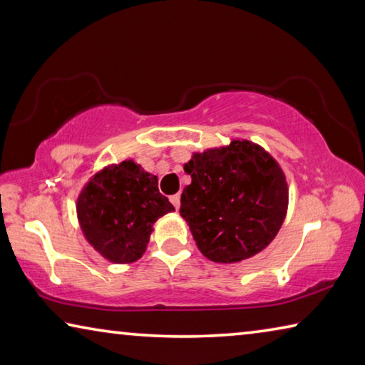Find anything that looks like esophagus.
Segmentation results:
<instances>
[{
	"label": "esophagus",
	"instance_id": "obj_1",
	"mask_svg": "<svg viewBox=\"0 0 365 365\" xmlns=\"http://www.w3.org/2000/svg\"><path fill=\"white\" fill-rule=\"evenodd\" d=\"M170 202H172V205H174V207H175V209L180 207V195H174V196H170Z\"/></svg>",
	"mask_w": 365,
	"mask_h": 365
}]
</instances>
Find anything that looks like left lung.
<instances>
[{
	"mask_svg": "<svg viewBox=\"0 0 365 365\" xmlns=\"http://www.w3.org/2000/svg\"><path fill=\"white\" fill-rule=\"evenodd\" d=\"M183 169L180 215L196 246L220 264L250 259L269 246L285 220L288 185L270 154L248 140L195 153Z\"/></svg>",
	"mask_w": 365,
	"mask_h": 365,
	"instance_id": "1",
	"label": "left lung"
}]
</instances>
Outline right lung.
I'll list each match as a JSON object with an SVG mask.
<instances>
[{"instance_id":"1","label":"right lung","mask_w":365,"mask_h":365,"mask_svg":"<svg viewBox=\"0 0 365 365\" xmlns=\"http://www.w3.org/2000/svg\"><path fill=\"white\" fill-rule=\"evenodd\" d=\"M175 211L159 193L158 177L132 159L109 165L90 178L77 200V215L86 242L114 264L143 256L153 224Z\"/></svg>"}]
</instances>
